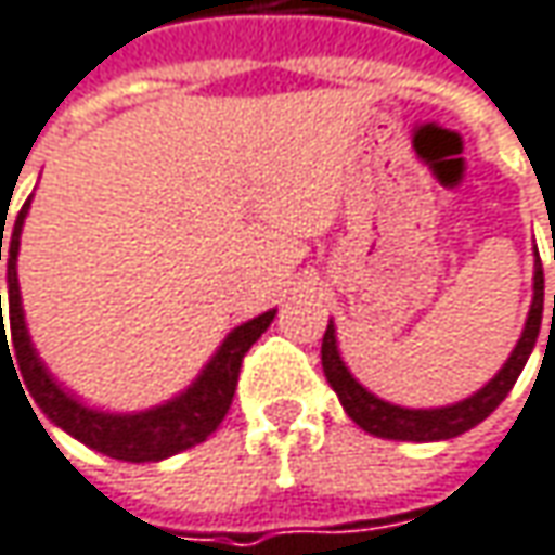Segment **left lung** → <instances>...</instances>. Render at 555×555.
<instances>
[{
  "label": "left lung",
  "mask_w": 555,
  "mask_h": 555,
  "mask_svg": "<svg viewBox=\"0 0 555 555\" xmlns=\"http://www.w3.org/2000/svg\"><path fill=\"white\" fill-rule=\"evenodd\" d=\"M540 319H543V268H540V256L534 249V297H531V309H528L521 337H518L515 350L508 353V360L502 363V370L483 388H477L474 395L461 398L455 404H446V408H401V404H391V401L378 398L366 385H360L353 378V373L347 370V363L340 357V347H337L335 322H328L325 337H322V370H325L328 385L335 388V395L340 398V408L370 436L395 439V442H442V439H455L461 433L474 429L477 423H483L505 401V395L518 382L531 350H534L537 335H540Z\"/></svg>",
  "instance_id": "8db88e82"
}]
</instances>
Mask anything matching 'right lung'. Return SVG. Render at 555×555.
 Listing matches in <instances>:
<instances>
[{
    "mask_svg": "<svg viewBox=\"0 0 555 555\" xmlns=\"http://www.w3.org/2000/svg\"><path fill=\"white\" fill-rule=\"evenodd\" d=\"M27 211H30V198L24 202V208L18 211L12 233L5 236V246H2L5 223H2L0 230V261L5 256L9 332H12V340H9L0 315V360L2 353H9V344H12V350H15V363L12 366L21 370V378H24L34 404L47 414V420L53 426L65 429L72 439H78L81 446L94 449L100 455L116 457V461H132V464L164 461V457L179 455V452L205 442L218 429L227 411H230V401H233V391H236V378H240V366H243L246 350L256 344L258 337L264 335V328L274 322L278 309H268V312H261L256 319L236 325L230 335L220 340L215 357L202 366L198 376L192 378V385H185L170 401L154 404L147 411H132V414L91 408V404H85L75 391H68L60 378L47 370V363L40 360V353H37V347L30 340L27 322H24V306H21L18 287V249ZM9 360H12V353H9Z\"/></svg>",
    "mask_w": 555,
    "mask_h": 555,
    "instance_id": "add662e5",
    "label": "right lung"
}]
</instances>
